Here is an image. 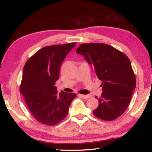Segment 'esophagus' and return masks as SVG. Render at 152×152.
<instances>
[{
  "mask_svg": "<svg viewBox=\"0 0 152 152\" xmlns=\"http://www.w3.org/2000/svg\"><path fill=\"white\" fill-rule=\"evenodd\" d=\"M78 96L82 98L83 99H88V98L91 97V95H84V94H78Z\"/></svg>",
  "mask_w": 152,
  "mask_h": 152,
  "instance_id": "34e87169",
  "label": "esophagus"
}]
</instances>
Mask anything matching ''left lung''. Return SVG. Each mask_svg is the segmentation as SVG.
Masks as SVG:
<instances>
[{
    "mask_svg": "<svg viewBox=\"0 0 152 152\" xmlns=\"http://www.w3.org/2000/svg\"><path fill=\"white\" fill-rule=\"evenodd\" d=\"M76 53L94 67L98 78L102 81V92L93 114L104 121L117 119L127 109L136 86L129 59L121 51L104 43H83Z\"/></svg>",
    "mask_w": 152,
    "mask_h": 152,
    "instance_id": "obj_1",
    "label": "left lung"
}]
</instances>
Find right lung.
Returning <instances> with one entry per match:
<instances>
[{
	"instance_id": "1",
	"label": "right lung",
	"mask_w": 152,
	"mask_h": 152,
	"mask_svg": "<svg viewBox=\"0 0 152 152\" xmlns=\"http://www.w3.org/2000/svg\"><path fill=\"white\" fill-rule=\"evenodd\" d=\"M76 43L47 46L37 51L27 61L23 71L20 92L28 109L43 124L56 125L68 115L75 93L58 92L56 82L67 54Z\"/></svg>"
}]
</instances>
